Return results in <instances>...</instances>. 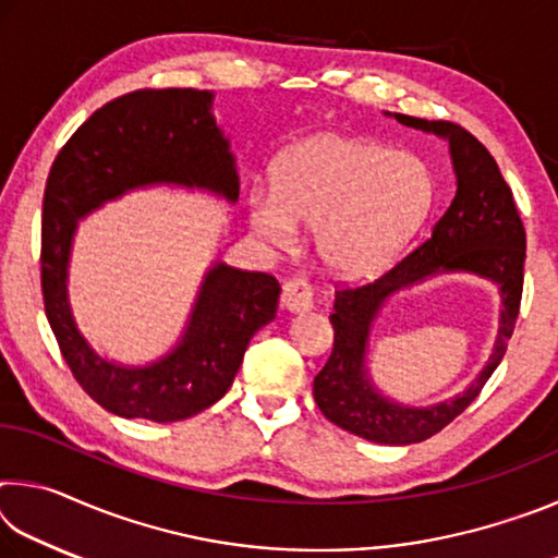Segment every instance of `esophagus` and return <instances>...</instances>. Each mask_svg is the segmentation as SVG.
I'll use <instances>...</instances> for the list:
<instances>
[{
  "instance_id": "esophagus-1",
  "label": "esophagus",
  "mask_w": 558,
  "mask_h": 558,
  "mask_svg": "<svg viewBox=\"0 0 558 558\" xmlns=\"http://www.w3.org/2000/svg\"><path fill=\"white\" fill-rule=\"evenodd\" d=\"M280 302L288 313H307V310H313V286L305 278H292L282 286Z\"/></svg>"
}]
</instances>
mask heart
<instances>
[{
  "label": "heart",
  "instance_id": "heart-1",
  "mask_svg": "<svg viewBox=\"0 0 558 558\" xmlns=\"http://www.w3.org/2000/svg\"><path fill=\"white\" fill-rule=\"evenodd\" d=\"M272 189L248 196L253 231L288 248L298 223L315 226V248L339 276H369L409 241L433 199L428 167L364 137H307L272 165Z\"/></svg>",
  "mask_w": 558,
  "mask_h": 558
}]
</instances>
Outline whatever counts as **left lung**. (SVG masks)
<instances>
[{"mask_svg": "<svg viewBox=\"0 0 558 558\" xmlns=\"http://www.w3.org/2000/svg\"><path fill=\"white\" fill-rule=\"evenodd\" d=\"M393 118L405 128L446 140L458 184L456 199L433 226L428 239L379 280L335 292V313L329 315L335 347L323 372L315 376L313 396L335 426L381 446H411L436 436L465 411L502 362L522 300L526 235L512 189L480 140L456 122L421 120L401 112H393ZM442 271H470L496 282L504 300L498 339L484 372L465 392L433 407H405L389 400L371 379L365 366L371 327L396 291Z\"/></svg>", "mask_w": 558, "mask_h": 558, "instance_id": "obj_1", "label": "left lung"}]
</instances>
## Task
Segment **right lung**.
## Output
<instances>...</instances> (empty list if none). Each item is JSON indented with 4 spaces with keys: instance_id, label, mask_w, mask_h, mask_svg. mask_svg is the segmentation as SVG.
I'll list each match as a JSON object with an SVG mask.
<instances>
[{
    "instance_id": "obj_1",
    "label": "right lung",
    "mask_w": 558,
    "mask_h": 558,
    "mask_svg": "<svg viewBox=\"0 0 558 558\" xmlns=\"http://www.w3.org/2000/svg\"><path fill=\"white\" fill-rule=\"evenodd\" d=\"M214 93L135 90L93 112L63 145L49 172L41 216V290L49 325L83 389L122 418L184 421L231 389L245 347L276 319L280 286L268 272L216 260L196 292L179 342L155 362H110L90 347L69 300L78 221L147 186L202 189L239 202L229 137L214 118Z\"/></svg>"
}]
</instances>
